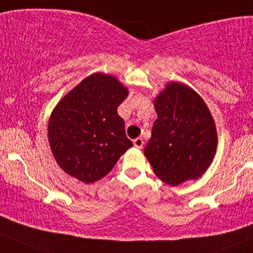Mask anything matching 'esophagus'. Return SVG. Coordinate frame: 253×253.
<instances>
[{
	"instance_id": "esophagus-1",
	"label": "esophagus",
	"mask_w": 253,
	"mask_h": 253,
	"mask_svg": "<svg viewBox=\"0 0 253 253\" xmlns=\"http://www.w3.org/2000/svg\"><path fill=\"white\" fill-rule=\"evenodd\" d=\"M133 143H134V146H136V148H139V149H141L144 146V140H143V138H140V136L136 139H134Z\"/></svg>"
}]
</instances>
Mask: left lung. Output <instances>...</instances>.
Returning a JSON list of instances; mask_svg holds the SVG:
<instances>
[{
  "label": "left lung",
  "mask_w": 253,
  "mask_h": 253,
  "mask_svg": "<svg viewBox=\"0 0 253 253\" xmlns=\"http://www.w3.org/2000/svg\"><path fill=\"white\" fill-rule=\"evenodd\" d=\"M151 138L144 154L160 180L171 186L197 179L216 153L215 123L201 97L181 83L168 84L156 97Z\"/></svg>",
  "instance_id": "left-lung-1"
}]
</instances>
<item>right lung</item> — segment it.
I'll return each mask as SVG.
<instances>
[{"instance_id": "right-lung-1", "label": "right lung", "mask_w": 253, "mask_h": 253, "mask_svg": "<svg viewBox=\"0 0 253 253\" xmlns=\"http://www.w3.org/2000/svg\"><path fill=\"white\" fill-rule=\"evenodd\" d=\"M126 97L128 90L118 79L95 73L58 103L50 115L48 139L67 174L85 184L97 181L133 146L117 112Z\"/></svg>"}]
</instances>
